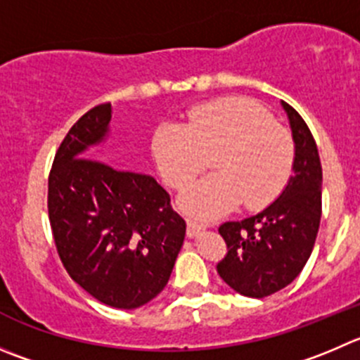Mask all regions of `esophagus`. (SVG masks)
I'll return each mask as SVG.
<instances>
[{
  "label": "esophagus",
  "instance_id": "obj_1",
  "mask_svg": "<svg viewBox=\"0 0 360 360\" xmlns=\"http://www.w3.org/2000/svg\"><path fill=\"white\" fill-rule=\"evenodd\" d=\"M203 229H205V226L200 224V222L187 221V237H191V238L198 237V235H200Z\"/></svg>",
  "mask_w": 360,
  "mask_h": 360
}]
</instances>
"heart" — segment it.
<instances>
[{
    "instance_id": "heart-1",
    "label": "heart",
    "mask_w": 360,
    "mask_h": 360,
    "mask_svg": "<svg viewBox=\"0 0 360 360\" xmlns=\"http://www.w3.org/2000/svg\"><path fill=\"white\" fill-rule=\"evenodd\" d=\"M160 176L184 189L210 166L217 173L186 191L180 205L189 214L214 219L244 201L249 210L272 203L285 189L293 167L292 136L245 97H222L194 105L187 125L162 123L152 139Z\"/></svg>"
}]
</instances>
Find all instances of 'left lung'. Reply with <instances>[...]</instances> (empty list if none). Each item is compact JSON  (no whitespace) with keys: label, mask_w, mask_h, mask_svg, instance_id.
Instances as JSON below:
<instances>
[{"label":"left lung","mask_w":360,"mask_h":360,"mask_svg":"<svg viewBox=\"0 0 360 360\" xmlns=\"http://www.w3.org/2000/svg\"><path fill=\"white\" fill-rule=\"evenodd\" d=\"M295 143L293 176L265 210L219 226L228 255L217 263L226 285L263 299L288 286L309 259L321 217V164L302 116L283 102Z\"/></svg>","instance_id":"left-lung-1"}]
</instances>
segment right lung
I'll return each instance as SVG.
<instances>
[{"label":"right lung","mask_w":360,"mask_h":360,"mask_svg":"<svg viewBox=\"0 0 360 360\" xmlns=\"http://www.w3.org/2000/svg\"><path fill=\"white\" fill-rule=\"evenodd\" d=\"M111 112L95 105L72 125L54 155L47 208L68 276L98 302L136 309L167 285L186 221L153 176L91 159Z\"/></svg>","instance_id":"1"}]
</instances>
